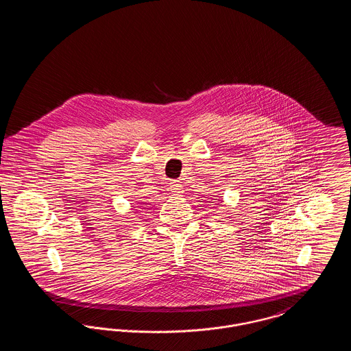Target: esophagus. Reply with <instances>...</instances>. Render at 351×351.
I'll list each match as a JSON object with an SVG mask.
<instances>
[{
  "label": "esophagus",
  "instance_id": "1",
  "mask_svg": "<svg viewBox=\"0 0 351 351\" xmlns=\"http://www.w3.org/2000/svg\"><path fill=\"white\" fill-rule=\"evenodd\" d=\"M169 189H171V192L173 193V195H182L183 193V185L179 183V182H171L169 183Z\"/></svg>",
  "mask_w": 351,
  "mask_h": 351
}]
</instances>
